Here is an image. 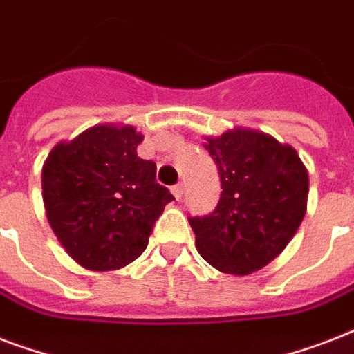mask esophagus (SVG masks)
<instances>
[{
	"mask_svg": "<svg viewBox=\"0 0 354 354\" xmlns=\"http://www.w3.org/2000/svg\"><path fill=\"white\" fill-rule=\"evenodd\" d=\"M183 193H185V189H183V183H176L174 187H172V194H174V198L182 200Z\"/></svg>",
	"mask_w": 354,
	"mask_h": 354,
	"instance_id": "34e87169",
	"label": "esophagus"
}]
</instances>
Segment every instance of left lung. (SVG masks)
<instances>
[{"mask_svg": "<svg viewBox=\"0 0 354 354\" xmlns=\"http://www.w3.org/2000/svg\"><path fill=\"white\" fill-rule=\"evenodd\" d=\"M221 176L215 211L189 216L198 253L224 274L248 275L274 261L307 211L308 172L290 145L255 130L207 138Z\"/></svg>", "mask_w": 354, "mask_h": 354, "instance_id": "obj_1", "label": "left lung"}]
</instances>
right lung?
I'll use <instances>...</instances> for the list:
<instances>
[{"label": "right lung", "instance_id": "add662e5", "mask_svg": "<svg viewBox=\"0 0 354 354\" xmlns=\"http://www.w3.org/2000/svg\"><path fill=\"white\" fill-rule=\"evenodd\" d=\"M133 127L99 124L58 143L41 171L47 221L71 257L88 270L122 268L145 252L171 191L141 160Z\"/></svg>", "mask_w": 354, "mask_h": 354}]
</instances>
